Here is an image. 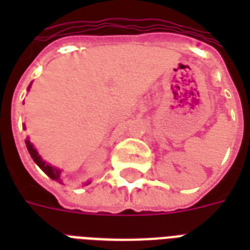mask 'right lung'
Masks as SVG:
<instances>
[{
    "instance_id": "add662e5",
    "label": "right lung",
    "mask_w": 250,
    "mask_h": 250,
    "mask_svg": "<svg viewBox=\"0 0 250 250\" xmlns=\"http://www.w3.org/2000/svg\"><path fill=\"white\" fill-rule=\"evenodd\" d=\"M25 145H27V149H28V152L29 154H31V157H32V160L35 161V164L40 167L41 170L44 171L49 178L53 179V180H57V182L62 183V180L60 179L61 171L58 170V168H56V167H52L50 165H48L46 162H44V161L41 160V157L39 156V153H37L36 149L33 148V145L29 143V140H25Z\"/></svg>"
}]
</instances>
